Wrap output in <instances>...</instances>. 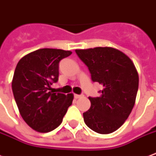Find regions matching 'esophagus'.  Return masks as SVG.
I'll return each mask as SVG.
<instances>
[{
  "instance_id": "obj_1",
  "label": "esophagus",
  "mask_w": 156,
  "mask_h": 156,
  "mask_svg": "<svg viewBox=\"0 0 156 156\" xmlns=\"http://www.w3.org/2000/svg\"><path fill=\"white\" fill-rule=\"evenodd\" d=\"M74 97H75L76 99H78V98L83 97V96H82V95H78V94H74Z\"/></svg>"
}]
</instances>
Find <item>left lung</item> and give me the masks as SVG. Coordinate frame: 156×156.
Segmentation results:
<instances>
[{
    "label": "left lung",
    "mask_w": 156,
    "mask_h": 156,
    "mask_svg": "<svg viewBox=\"0 0 156 156\" xmlns=\"http://www.w3.org/2000/svg\"><path fill=\"white\" fill-rule=\"evenodd\" d=\"M91 73V80L103 86L98 97H89L91 107L83 113L87 126L101 134L111 133L128 118L136 101L139 77L133 62L113 47L75 50Z\"/></svg>",
    "instance_id": "8db88e82"
}]
</instances>
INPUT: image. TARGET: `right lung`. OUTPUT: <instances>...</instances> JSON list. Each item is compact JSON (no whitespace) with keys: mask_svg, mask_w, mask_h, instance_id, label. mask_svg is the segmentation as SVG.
I'll list each match as a JSON object with an SVG mask.
<instances>
[{"mask_svg":"<svg viewBox=\"0 0 156 156\" xmlns=\"http://www.w3.org/2000/svg\"><path fill=\"white\" fill-rule=\"evenodd\" d=\"M72 54L60 49L37 50L18 62L12 91L18 109L30 128L39 133L54 130L62 123L73 95L53 93L52 83L59 77V63Z\"/></svg>","mask_w":156,"mask_h":156,"instance_id":"add662e5","label":"right lung"}]
</instances>
